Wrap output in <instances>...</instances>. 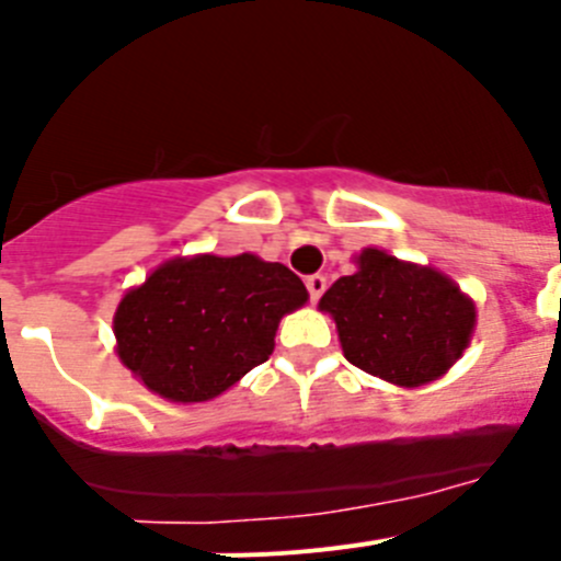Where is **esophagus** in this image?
<instances>
[{
  "mask_svg": "<svg viewBox=\"0 0 561 561\" xmlns=\"http://www.w3.org/2000/svg\"><path fill=\"white\" fill-rule=\"evenodd\" d=\"M306 289H309L311 304H317V300H320V295H323V291H325V277L323 275L306 277Z\"/></svg>",
  "mask_w": 561,
  "mask_h": 561,
  "instance_id": "obj_1",
  "label": "esophagus"
}]
</instances>
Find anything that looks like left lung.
Instances as JSON below:
<instances>
[{
  "label": "left lung",
  "mask_w": 561,
  "mask_h": 561,
  "mask_svg": "<svg viewBox=\"0 0 561 561\" xmlns=\"http://www.w3.org/2000/svg\"><path fill=\"white\" fill-rule=\"evenodd\" d=\"M317 309L331 314L351 365L399 388L447 374L474 334V300L433 266L401 261L376 247L354 257Z\"/></svg>",
  "instance_id": "obj_1"
}]
</instances>
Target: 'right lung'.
<instances>
[{"instance_id":"add662e5","label":"right lung","mask_w":561,"mask_h":561,"mask_svg":"<svg viewBox=\"0 0 561 561\" xmlns=\"http://www.w3.org/2000/svg\"><path fill=\"white\" fill-rule=\"evenodd\" d=\"M306 300L289 266L252 252L171 257L121 297L114 348L151 393L199 404L270 359L277 323Z\"/></svg>"}]
</instances>
